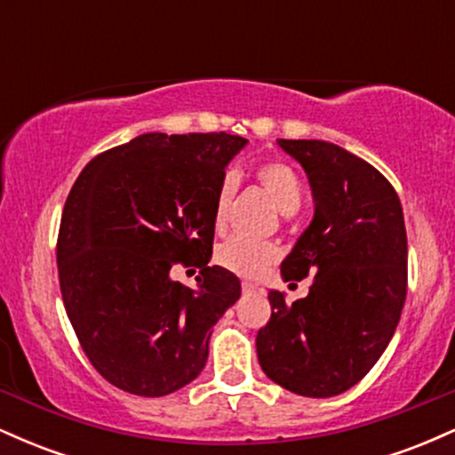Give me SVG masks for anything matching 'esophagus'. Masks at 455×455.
<instances>
[{
	"instance_id": "obj_1",
	"label": "esophagus",
	"mask_w": 455,
	"mask_h": 455,
	"mask_svg": "<svg viewBox=\"0 0 455 455\" xmlns=\"http://www.w3.org/2000/svg\"><path fill=\"white\" fill-rule=\"evenodd\" d=\"M242 291H243V293H257L259 286H257V284H252V282H243V284H242Z\"/></svg>"
}]
</instances>
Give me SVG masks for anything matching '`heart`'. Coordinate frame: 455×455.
I'll return each instance as SVG.
<instances>
[{"label":"heart","instance_id":"1","mask_svg":"<svg viewBox=\"0 0 455 455\" xmlns=\"http://www.w3.org/2000/svg\"><path fill=\"white\" fill-rule=\"evenodd\" d=\"M259 186L263 188L280 213L291 216L301 207L304 201V188H301L299 177L289 164L284 162H263L254 171ZM237 190V177L233 173L224 175L220 188H218L216 207H213V222L216 227H222L227 220L228 207ZM278 248L269 242H248V239L231 237L222 242L216 250V263L222 269L231 271L239 278H259L269 265L278 260Z\"/></svg>","mask_w":455,"mask_h":455}]
</instances>
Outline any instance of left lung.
Instances as JSON below:
<instances>
[{"label":"left lung","instance_id":"8db88e82","mask_svg":"<svg viewBox=\"0 0 455 455\" xmlns=\"http://www.w3.org/2000/svg\"><path fill=\"white\" fill-rule=\"evenodd\" d=\"M278 145L304 166L315 218L282 260L284 282L315 275L304 299L269 291L271 318L257 333L263 372L306 398H331L379 362L406 299V228L394 186L327 140Z\"/></svg>","mask_w":455,"mask_h":455}]
</instances>
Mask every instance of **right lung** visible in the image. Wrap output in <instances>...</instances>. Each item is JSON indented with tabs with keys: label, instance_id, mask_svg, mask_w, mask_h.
I'll list each match as a JSON object with an SVG mask.
<instances>
[{
	"label": "right lung",
	"instance_id": "right-lung-1",
	"mask_svg": "<svg viewBox=\"0 0 455 455\" xmlns=\"http://www.w3.org/2000/svg\"><path fill=\"white\" fill-rule=\"evenodd\" d=\"M243 137L140 134L96 156L68 195L57 271L68 318L93 368L145 398L195 380L212 327L242 295L213 265V207ZM173 262L202 269L197 289L170 278Z\"/></svg>",
	"mask_w": 455,
	"mask_h": 455
}]
</instances>
